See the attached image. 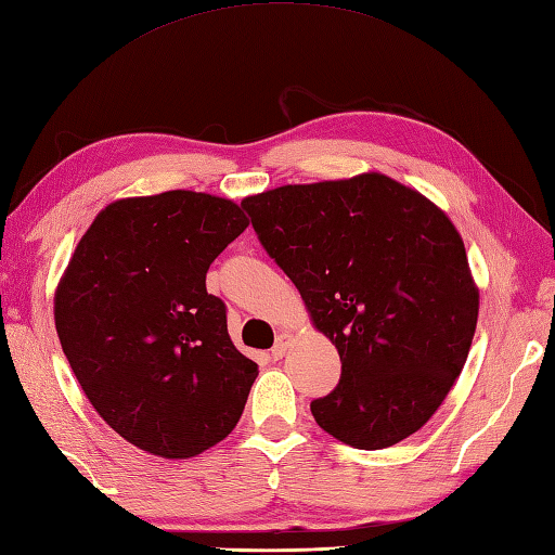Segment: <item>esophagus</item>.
Listing matches in <instances>:
<instances>
[{"label":"esophagus","instance_id":"1","mask_svg":"<svg viewBox=\"0 0 555 555\" xmlns=\"http://www.w3.org/2000/svg\"><path fill=\"white\" fill-rule=\"evenodd\" d=\"M289 344H292V335H289V332H280L278 339H275V347L270 349V356H273V359H282V356L287 353Z\"/></svg>","mask_w":555,"mask_h":555}]
</instances>
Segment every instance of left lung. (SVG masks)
Returning a JSON list of instances; mask_svg holds the SVG:
<instances>
[{
  "mask_svg": "<svg viewBox=\"0 0 555 555\" xmlns=\"http://www.w3.org/2000/svg\"><path fill=\"white\" fill-rule=\"evenodd\" d=\"M242 206L339 353V385L311 403L315 423L365 451L417 433L461 375L479 313L449 216L375 170L282 184Z\"/></svg>",
  "mask_w": 555,
  "mask_h": 555,
  "instance_id": "obj_1",
  "label": "left lung"
}]
</instances>
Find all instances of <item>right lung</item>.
Here are the masks:
<instances>
[{
  "label": "right lung",
  "mask_w": 555,
  "mask_h": 555,
  "mask_svg": "<svg viewBox=\"0 0 555 555\" xmlns=\"http://www.w3.org/2000/svg\"><path fill=\"white\" fill-rule=\"evenodd\" d=\"M246 225L232 199L170 190L111 202L73 251L56 335L85 397L132 447L182 461L235 429L258 365L232 344L206 270Z\"/></svg>",
  "instance_id": "1"
}]
</instances>
